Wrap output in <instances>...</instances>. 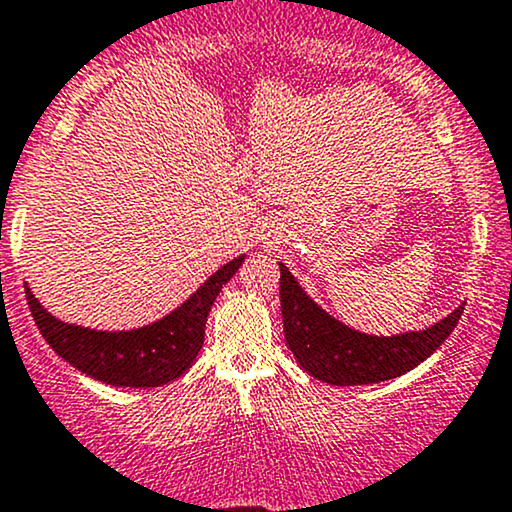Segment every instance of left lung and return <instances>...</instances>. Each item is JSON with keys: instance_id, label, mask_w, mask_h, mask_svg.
Here are the masks:
<instances>
[{"instance_id": "8db88e82", "label": "left lung", "mask_w": 512, "mask_h": 512, "mask_svg": "<svg viewBox=\"0 0 512 512\" xmlns=\"http://www.w3.org/2000/svg\"><path fill=\"white\" fill-rule=\"evenodd\" d=\"M281 267V312L286 345L304 371L328 385H371L423 364L449 338L465 304L435 326L399 335L359 333L333 319L304 293L288 267Z\"/></svg>"}]
</instances>
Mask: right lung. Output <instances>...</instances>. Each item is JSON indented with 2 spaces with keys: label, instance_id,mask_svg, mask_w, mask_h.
Masks as SVG:
<instances>
[{
  "label": "right lung",
  "instance_id": "right-lung-1",
  "mask_svg": "<svg viewBox=\"0 0 512 512\" xmlns=\"http://www.w3.org/2000/svg\"><path fill=\"white\" fill-rule=\"evenodd\" d=\"M245 255L217 269L181 307L134 331H94L56 319L25 283L37 328L61 359L89 378L113 387H160L177 380L196 361L205 323L219 290L241 269Z\"/></svg>",
  "mask_w": 512,
  "mask_h": 512
}]
</instances>
